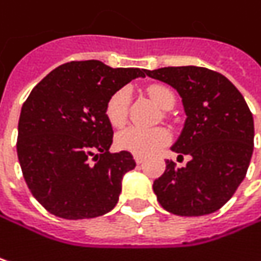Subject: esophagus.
Returning a JSON list of instances; mask_svg holds the SVG:
<instances>
[{"mask_svg":"<svg viewBox=\"0 0 261 261\" xmlns=\"http://www.w3.org/2000/svg\"><path fill=\"white\" fill-rule=\"evenodd\" d=\"M134 160H135V162L140 165V163H142V162H144V158H142V156H138V154H135V156H134Z\"/></svg>","mask_w":261,"mask_h":261,"instance_id":"34e87169","label":"esophagus"}]
</instances>
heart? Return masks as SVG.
Instances as JSON below:
<instances>
[{"instance_id": "heart-1", "label": "heart", "mask_w": 261, "mask_h": 261, "mask_svg": "<svg viewBox=\"0 0 261 261\" xmlns=\"http://www.w3.org/2000/svg\"><path fill=\"white\" fill-rule=\"evenodd\" d=\"M147 93L159 107L165 110L171 108L175 102L174 92L163 84L148 86ZM129 101H130V95H129V90L124 87L116 90L108 98V101L105 103V117L113 127H121L126 123ZM169 140H171V135L165 127L144 129V127L130 126L119 132L116 138V144L119 148L124 151H130L138 156H148L150 153L158 150L159 147L168 144Z\"/></svg>"}]
</instances>
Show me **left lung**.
Instances as JSON below:
<instances>
[{
	"mask_svg": "<svg viewBox=\"0 0 261 261\" xmlns=\"http://www.w3.org/2000/svg\"><path fill=\"white\" fill-rule=\"evenodd\" d=\"M147 75L171 84L187 114L172 151L190 154L184 168L166 162L153 182L169 213L197 217L218 211L247 175L254 148V120L241 92L223 74L202 66H166Z\"/></svg>",
	"mask_w": 261,
	"mask_h": 261,
	"instance_id": "1",
	"label": "left lung"
}]
</instances>
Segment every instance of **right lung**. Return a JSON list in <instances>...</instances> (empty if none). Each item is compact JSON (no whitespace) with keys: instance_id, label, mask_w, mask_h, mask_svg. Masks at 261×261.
<instances>
[{"instance_id":"1","label":"right lung","mask_w":261,"mask_h":261,"mask_svg":"<svg viewBox=\"0 0 261 261\" xmlns=\"http://www.w3.org/2000/svg\"><path fill=\"white\" fill-rule=\"evenodd\" d=\"M147 69L72 61L55 68L22 105L17 158L32 196L50 214L82 220L110 213L123 175L135 168L129 151L110 153L108 98Z\"/></svg>"}]
</instances>
